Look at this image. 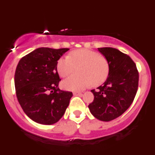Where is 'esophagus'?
Instances as JSON below:
<instances>
[{
  "instance_id": "34e87169",
  "label": "esophagus",
  "mask_w": 155,
  "mask_h": 155,
  "mask_svg": "<svg viewBox=\"0 0 155 155\" xmlns=\"http://www.w3.org/2000/svg\"><path fill=\"white\" fill-rule=\"evenodd\" d=\"M73 94L74 95H82V93L80 92V91H74Z\"/></svg>"
}]
</instances>
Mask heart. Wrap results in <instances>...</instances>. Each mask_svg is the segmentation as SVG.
Here are the masks:
<instances>
[{"instance_id":"obj_1","label":"heart","mask_w":155,"mask_h":155,"mask_svg":"<svg viewBox=\"0 0 155 155\" xmlns=\"http://www.w3.org/2000/svg\"><path fill=\"white\" fill-rule=\"evenodd\" d=\"M78 67V74L64 80L63 87L70 91H80L91 84L98 86L102 84L109 74L107 59L97 52L87 49H78L61 57L57 63L59 75L65 78L72 74Z\"/></svg>"}]
</instances>
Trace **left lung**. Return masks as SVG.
I'll return each mask as SVG.
<instances>
[{
    "instance_id": "left-lung-1",
    "label": "left lung",
    "mask_w": 155,
    "mask_h": 155,
    "mask_svg": "<svg viewBox=\"0 0 155 155\" xmlns=\"http://www.w3.org/2000/svg\"><path fill=\"white\" fill-rule=\"evenodd\" d=\"M98 50L107 59L109 74L102 85L91 91L94 100L88 108L95 118L108 122L121 116L130 106L137 91L139 73L132 59L117 49Z\"/></svg>"
}]
</instances>
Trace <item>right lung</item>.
Here are the masks:
<instances>
[{"label": "right lung", "instance_id": "add662e5", "mask_svg": "<svg viewBox=\"0 0 155 155\" xmlns=\"http://www.w3.org/2000/svg\"><path fill=\"white\" fill-rule=\"evenodd\" d=\"M69 49L41 47L19 61L15 74L16 96L25 113L35 123L56 124L73 94L58 87L57 63Z\"/></svg>", "mask_w": 155, "mask_h": 155}]
</instances>
